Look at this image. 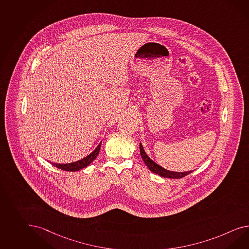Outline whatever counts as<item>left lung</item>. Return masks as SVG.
Returning a JSON list of instances; mask_svg holds the SVG:
<instances>
[{"label": "left lung", "mask_w": 249, "mask_h": 249, "mask_svg": "<svg viewBox=\"0 0 249 249\" xmlns=\"http://www.w3.org/2000/svg\"><path fill=\"white\" fill-rule=\"evenodd\" d=\"M140 153L142 158L143 160V161L146 164L147 167L149 168V170L151 172H154V173L158 174L160 176H161V177H164V178H180L193 172V171H189V172H172V171H169L167 169H164L163 167H161L158 163H156L154 160H153L147 155V153H145V151H144V149H143V147H142L141 142Z\"/></svg>", "instance_id": "1"}]
</instances>
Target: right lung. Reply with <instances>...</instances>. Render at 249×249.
Masks as SVG:
<instances>
[{
    "instance_id": "right-lung-1",
    "label": "right lung",
    "mask_w": 249,
    "mask_h": 249,
    "mask_svg": "<svg viewBox=\"0 0 249 249\" xmlns=\"http://www.w3.org/2000/svg\"><path fill=\"white\" fill-rule=\"evenodd\" d=\"M101 142H99V144L96 147V149L89 153V155H87L86 157H84L83 159L78 160L77 161L71 162V163H57V162H51V164L55 167H57L58 169H61L63 171H68V172H77L81 169L86 168L87 166L89 165L90 163L96 159V156L98 155L99 151H100V146H101Z\"/></svg>"
}]
</instances>
